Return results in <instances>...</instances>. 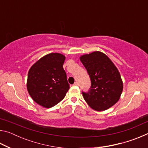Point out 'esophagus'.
Instances as JSON below:
<instances>
[{"mask_svg":"<svg viewBox=\"0 0 148 148\" xmlns=\"http://www.w3.org/2000/svg\"><path fill=\"white\" fill-rule=\"evenodd\" d=\"M74 86H78V83H77V82H75V83L74 84Z\"/></svg>","mask_w":148,"mask_h":148,"instance_id":"34e87169","label":"esophagus"}]
</instances>
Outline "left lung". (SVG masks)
Segmentation results:
<instances>
[{
	"label": "left lung",
	"mask_w": 148,
	"mask_h": 148,
	"mask_svg": "<svg viewBox=\"0 0 148 148\" xmlns=\"http://www.w3.org/2000/svg\"><path fill=\"white\" fill-rule=\"evenodd\" d=\"M80 60L91 83L88 91H82L85 101L97 111L108 109L119 101L123 91L118 70L106 55L100 51L84 55Z\"/></svg>",
	"instance_id": "obj_1"
}]
</instances>
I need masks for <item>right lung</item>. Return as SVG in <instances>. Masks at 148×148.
<instances>
[{
    "instance_id": "obj_1",
    "label": "right lung",
    "mask_w": 148,
    "mask_h": 148,
    "mask_svg": "<svg viewBox=\"0 0 148 148\" xmlns=\"http://www.w3.org/2000/svg\"><path fill=\"white\" fill-rule=\"evenodd\" d=\"M65 57L51 53L42 57L30 69L27 90L32 99L44 108H51L64 98L70 86L63 69Z\"/></svg>"
}]
</instances>
